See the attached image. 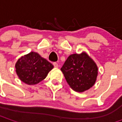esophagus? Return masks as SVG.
<instances>
[{
    "instance_id": "1",
    "label": "esophagus",
    "mask_w": 122,
    "mask_h": 122,
    "mask_svg": "<svg viewBox=\"0 0 122 122\" xmlns=\"http://www.w3.org/2000/svg\"><path fill=\"white\" fill-rule=\"evenodd\" d=\"M53 65L55 68H57V67H58V64L57 63H53Z\"/></svg>"
}]
</instances>
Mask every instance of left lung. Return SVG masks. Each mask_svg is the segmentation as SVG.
<instances>
[{
    "label": "left lung",
    "mask_w": 122,
    "mask_h": 122,
    "mask_svg": "<svg viewBox=\"0 0 122 122\" xmlns=\"http://www.w3.org/2000/svg\"><path fill=\"white\" fill-rule=\"evenodd\" d=\"M61 71L70 87L76 92L90 89L98 75L97 65L85 51L69 56Z\"/></svg>",
    "instance_id": "8db88e82"
}]
</instances>
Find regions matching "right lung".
Returning <instances> with one entry per match:
<instances>
[{
  "label": "right lung",
  "instance_id": "1",
  "mask_svg": "<svg viewBox=\"0 0 122 122\" xmlns=\"http://www.w3.org/2000/svg\"><path fill=\"white\" fill-rule=\"evenodd\" d=\"M15 66L19 78L28 85L36 84L45 79L53 68L52 64L34 51L20 57Z\"/></svg>",
  "mask_w": 122,
  "mask_h": 122
}]
</instances>
